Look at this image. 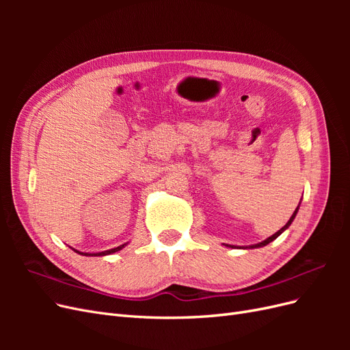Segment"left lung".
<instances>
[{
  "label": "left lung",
  "instance_id": "obj_1",
  "mask_svg": "<svg viewBox=\"0 0 350 350\" xmlns=\"http://www.w3.org/2000/svg\"><path fill=\"white\" fill-rule=\"evenodd\" d=\"M298 208H299V206H298V207H296V210L293 211V215H292V217L289 219V221H288V224H286V225H284V226H283V228H282L280 230H278V232H276V234H274V235H271V237H270V238H267L266 241H262V242L257 243V245H251L250 248H258V247H264V245H267V243H270L271 241H274V239H276V238H278V237H279V235L282 234V232H283L284 229H288V228L291 226V224H292V221H293V219H295L296 213H298ZM229 247H230V245H229ZM232 248H234V247H232Z\"/></svg>",
  "mask_w": 350,
  "mask_h": 350
}]
</instances>
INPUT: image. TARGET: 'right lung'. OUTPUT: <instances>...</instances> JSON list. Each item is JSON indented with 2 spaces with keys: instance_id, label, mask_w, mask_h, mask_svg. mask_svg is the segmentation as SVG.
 Here are the masks:
<instances>
[{
  "instance_id": "1",
  "label": "right lung",
  "mask_w": 350,
  "mask_h": 350,
  "mask_svg": "<svg viewBox=\"0 0 350 350\" xmlns=\"http://www.w3.org/2000/svg\"><path fill=\"white\" fill-rule=\"evenodd\" d=\"M125 247V243L124 245H120V247H116V248H112V250H108V251H103V252H98V254H88V252H80V251H76V252H79V254H81V256H108V254H112V252H116V251H120V250H122Z\"/></svg>"
}]
</instances>
